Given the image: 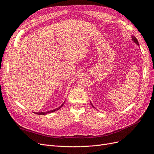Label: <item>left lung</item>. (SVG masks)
Instances as JSON below:
<instances>
[{
  "label": "left lung",
  "mask_w": 154,
  "mask_h": 154,
  "mask_svg": "<svg viewBox=\"0 0 154 154\" xmlns=\"http://www.w3.org/2000/svg\"><path fill=\"white\" fill-rule=\"evenodd\" d=\"M132 39H133V40L135 42H136L137 45H139V42H138V40H137V38H136V37H134V36H133L132 37Z\"/></svg>",
  "instance_id": "obj_1"
}]
</instances>
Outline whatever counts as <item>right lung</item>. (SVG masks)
<instances>
[{
  "label": "right lung",
  "instance_id": "right-lung-1",
  "mask_svg": "<svg viewBox=\"0 0 154 154\" xmlns=\"http://www.w3.org/2000/svg\"><path fill=\"white\" fill-rule=\"evenodd\" d=\"M65 103H63L61 106H60V107H58V108H57V109H54V110H50V111H48V112H34L35 114H38V115H45V114H49V113H51V112H54V111H57V110H58V109H60V108H61V107L63 105V104H64Z\"/></svg>",
  "mask_w": 154,
  "mask_h": 154
}]
</instances>
